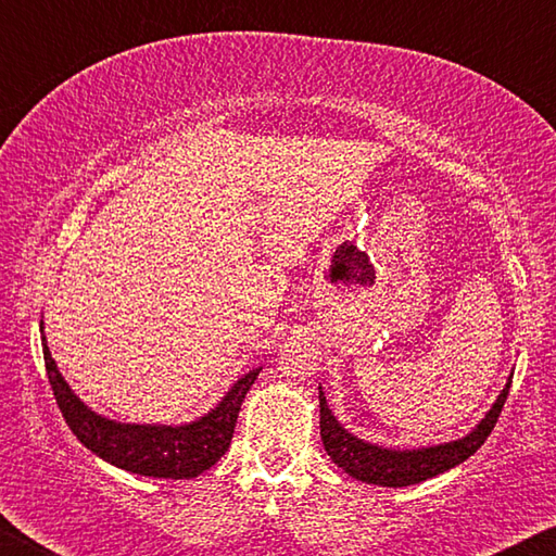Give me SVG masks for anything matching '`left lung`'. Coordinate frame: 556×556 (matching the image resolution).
<instances>
[{"mask_svg":"<svg viewBox=\"0 0 556 556\" xmlns=\"http://www.w3.org/2000/svg\"><path fill=\"white\" fill-rule=\"evenodd\" d=\"M513 375L507 378L503 392L497 394L493 407L485 412V417L468 431L466 437L446 444L419 446V448H388L370 444V441L357 439L351 434L341 421L333 417L328 407L324 390L318 388V407H321V441L326 454L331 456L338 468H343L355 481L382 485V488H404L434 478L444 470L464 464L468 456H473L483 441L491 437L497 417H501L503 404L510 392Z\"/></svg>","mask_w":556,"mask_h":556,"instance_id":"obj_1","label":"left lung"}]
</instances>
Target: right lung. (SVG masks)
<instances>
[{"label":"right lung","instance_id":"add662e5","mask_svg":"<svg viewBox=\"0 0 556 556\" xmlns=\"http://www.w3.org/2000/svg\"><path fill=\"white\" fill-rule=\"evenodd\" d=\"M43 331V321H41ZM46 372L51 390L80 444L108 464L149 478H195L220 460L230 448L235 421H238L244 394L255 384L262 368H252L232 382L215 407L188 425H127L92 412L71 384L63 380L59 365L51 357L46 336H41Z\"/></svg>","mask_w":556,"mask_h":556}]
</instances>
